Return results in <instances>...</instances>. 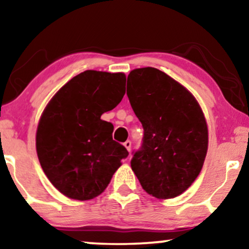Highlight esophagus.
Segmentation results:
<instances>
[{
    "instance_id": "esophagus-1",
    "label": "esophagus",
    "mask_w": 249,
    "mask_h": 249,
    "mask_svg": "<svg viewBox=\"0 0 249 249\" xmlns=\"http://www.w3.org/2000/svg\"><path fill=\"white\" fill-rule=\"evenodd\" d=\"M124 146L125 148L128 149V152H130V149H131V142H130V141L124 142Z\"/></svg>"
}]
</instances>
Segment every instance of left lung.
<instances>
[{"label": "left lung", "instance_id": "left-lung-1", "mask_svg": "<svg viewBox=\"0 0 249 249\" xmlns=\"http://www.w3.org/2000/svg\"><path fill=\"white\" fill-rule=\"evenodd\" d=\"M128 81L129 102L144 128L131 169L149 195L173 198L203 168L209 145L205 117L193 94L161 70L135 69Z\"/></svg>", "mask_w": 249, "mask_h": 249}]
</instances>
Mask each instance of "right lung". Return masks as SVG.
<instances>
[{
    "instance_id": "obj_1",
    "label": "right lung",
    "mask_w": 249,
    "mask_h": 249,
    "mask_svg": "<svg viewBox=\"0 0 249 249\" xmlns=\"http://www.w3.org/2000/svg\"><path fill=\"white\" fill-rule=\"evenodd\" d=\"M125 74L86 70L54 95L40 117L36 151L42 169L64 196L88 200L102 194L128 156L101 115L120 103Z\"/></svg>"
}]
</instances>
